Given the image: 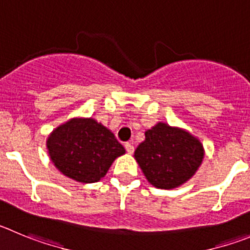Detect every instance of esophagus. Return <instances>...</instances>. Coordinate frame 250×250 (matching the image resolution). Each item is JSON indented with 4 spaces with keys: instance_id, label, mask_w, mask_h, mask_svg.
<instances>
[{
    "instance_id": "obj_1",
    "label": "esophagus",
    "mask_w": 250,
    "mask_h": 250,
    "mask_svg": "<svg viewBox=\"0 0 250 250\" xmlns=\"http://www.w3.org/2000/svg\"><path fill=\"white\" fill-rule=\"evenodd\" d=\"M125 150H127V152L129 153V154H132V153L134 152L133 145H132V143H129V142H127V143H125Z\"/></svg>"
}]
</instances>
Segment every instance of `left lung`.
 <instances>
[{
    "label": "left lung",
    "instance_id": "1",
    "mask_svg": "<svg viewBox=\"0 0 250 250\" xmlns=\"http://www.w3.org/2000/svg\"><path fill=\"white\" fill-rule=\"evenodd\" d=\"M203 157V146L195 137L166 123L148 129L146 141L134 152L146 178L161 189L186 183L197 172Z\"/></svg>",
    "mask_w": 250,
    "mask_h": 250
}]
</instances>
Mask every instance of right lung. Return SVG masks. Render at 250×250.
Returning a JSON list of instances; mask_svg holds the SVG:
<instances>
[{
	"label": "right lung",
	"mask_w": 250,
	"mask_h": 250,
	"mask_svg": "<svg viewBox=\"0 0 250 250\" xmlns=\"http://www.w3.org/2000/svg\"><path fill=\"white\" fill-rule=\"evenodd\" d=\"M47 148L56 168L81 183L100 181L125 152L111 130L91 118L60 125L47 139Z\"/></svg>",
	"instance_id": "add662e5"
}]
</instances>
